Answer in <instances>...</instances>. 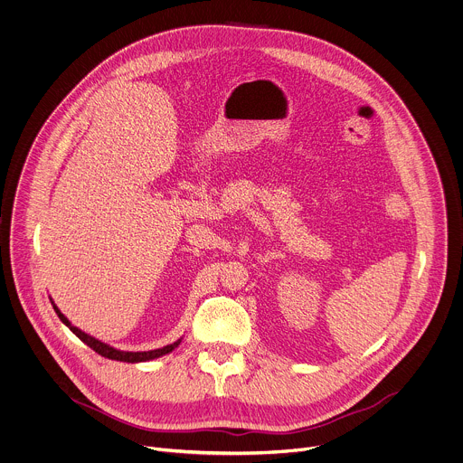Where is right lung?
<instances>
[{"label":"right lung","mask_w":463,"mask_h":463,"mask_svg":"<svg viewBox=\"0 0 463 463\" xmlns=\"http://www.w3.org/2000/svg\"><path fill=\"white\" fill-rule=\"evenodd\" d=\"M54 311H56V315L60 317V320L83 342V344H87L92 351H96L98 354H101V356H105V358H109V360H118V362H128V364H137V362H148V360H154V358H160V356H164V354H167V353H171L173 349H176L178 345H180V342L182 340H178V342H175V344H171V345H165V347H162V349H154V351H145V353H125V351H118V349H114V347H109L107 344H103V342H99V340H96V338H92V336H89V335H85L83 331H80L78 327H74L61 313H60V309L58 307L54 305Z\"/></svg>","instance_id":"right-lung-1"}]
</instances>
